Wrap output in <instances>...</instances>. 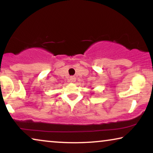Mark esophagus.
<instances>
[{
  "instance_id": "34e87169",
  "label": "esophagus",
  "mask_w": 153,
  "mask_h": 153,
  "mask_svg": "<svg viewBox=\"0 0 153 153\" xmlns=\"http://www.w3.org/2000/svg\"><path fill=\"white\" fill-rule=\"evenodd\" d=\"M70 80L71 82H75V81H76V77H74V76H70Z\"/></svg>"
}]
</instances>
